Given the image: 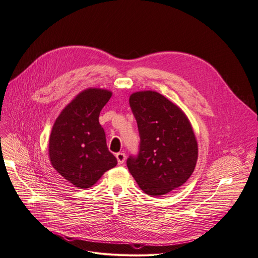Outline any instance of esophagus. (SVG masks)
<instances>
[{
  "label": "esophagus",
  "mask_w": 258,
  "mask_h": 258,
  "mask_svg": "<svg viewBox=\"0 0 258 258\" xmlns=\"http://www.w3.org/2000/svg\"><path fill=\"white\" fill-rule=\"evenodd\" d=\"M116 157H117V160H118V164L119 165L124 164V161H125V158H126L125 154H124L123 152H119V153H117Z\"/></svg>",
  "instance_id": "esophagus-1"
}]
</instances>
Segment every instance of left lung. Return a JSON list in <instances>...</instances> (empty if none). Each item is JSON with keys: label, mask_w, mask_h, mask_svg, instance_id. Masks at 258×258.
I'll return each mask as SVG.
<instances>
[{"label": "left lung", "mask_w": 258, "mask_h": 258, "mask_svg": "<svg viewBox=\"0 0 258 258\" xmlns=\"http://www.w3.org/2000/svg\"><path fill=\"white\" fill-rule=\"evenodd\" d=\"M140 146L127 168L149 196H164L187 182L198 160V142L191 123L177 105L156 91L131 94Z\"/></svg>", "instance_id": "obj_1"}]
</instances>
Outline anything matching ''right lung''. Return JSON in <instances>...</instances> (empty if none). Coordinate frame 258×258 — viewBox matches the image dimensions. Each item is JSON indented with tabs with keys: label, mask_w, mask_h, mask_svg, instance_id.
<instances>
[{
	"label": "right lung",
	"mask_w": 258,
	"mask_h": 258,
	"mask_svg": "<svg viewBox=\"0 0 258 258\" xmlns=\"http://www.w3.org/2000/svg\"><path fill=\"white\" fill-rule=\"evenodd\" d=\"M111 94L106 89H86L67 105L54 122L49 139L51 165L74 187H91L117 165L99 122L100 112Z\"/></svg>",
	"instance_id": "right-lung-1"
}]
</instances>
